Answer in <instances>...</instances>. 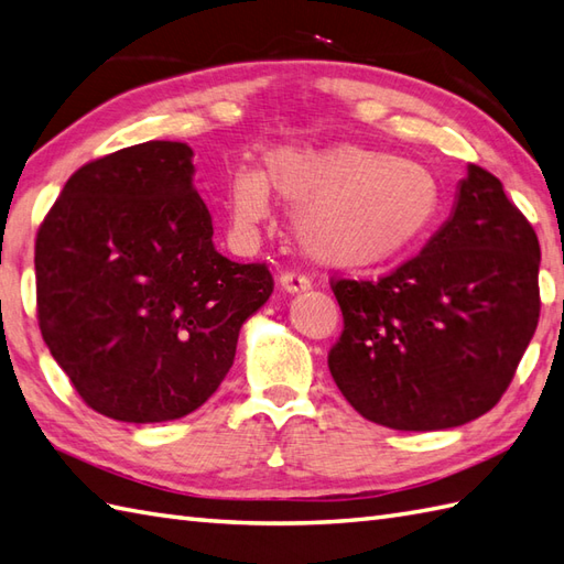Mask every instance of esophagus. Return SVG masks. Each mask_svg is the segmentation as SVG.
Instances as JSON below:
<instances>
[{
  "label": "esophagus",
  "mask_w": 564,
  "mask_h": 564,
  "mask_svg": "<svg viewBox=\"0 0 564 564\" xmlns=\"http://www.w3.org/2000/svg\"><path fill=\"white\" fill-rule=\"evenodd\" d=\"M280 284H282L284 292L296 294V292L308 290V286H311V278H306V274L296 272V270H284V272L280 274Z\"/></svg>",
  "instance_id": "esophagus-1"
}]
</instances>
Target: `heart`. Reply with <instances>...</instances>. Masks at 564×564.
I'll use <instances>...</instances> for the list:
<instances>
[{
	"mask_svg": "<svg viewBox=\"0 0 564 564\" xmlns=\"http://www.w3.org/2000/svg\"><path fill=\"white\" fill-rule=\"evenodd\" d=\"M270 191L299 209V236L333 265H379L427 231L440 185L422 164L365 147L278 149L268 169L239 166L229 178V212L239 229L268 217Z\"/></svg>",
	"mask_w": 564,
	"mask_h": 564,
	"instance_id": "obj_1",
	"label": "heart"
}]
</instances>
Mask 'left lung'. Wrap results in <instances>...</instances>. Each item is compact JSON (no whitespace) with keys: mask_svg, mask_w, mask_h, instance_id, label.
<instances>
[{"mask_svg":"<svg viewBox=\"0 0 564 564\" xmlns=\"http://www.w3.org/2000/svg\"><path fill=\"white\" fill-rule=\"evenodd\" d=\"M541 246L490 171L468 164L454 215L379 280H330L328 367L361 417L403 432L466 424L514 379L541 316Z\"/></svg>","mask_w":564,"mask_h":564,"instance_id":"obj_1","label":"left lung"}]
</instances>
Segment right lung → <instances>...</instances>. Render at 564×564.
I'll list each match as a JSON object with an SVG mask.
<instances>
[{
    "instance_id": "obj_1",
    "label": "right lung",
    "mask_w": 564,
    "mask_h": 564,
    "mask_svg": "<svg viewBox=\"0 0 564 564\" xmlns=\"http://www.w3.org/2000/svg\"><path fill=\"white\" fill-rule=\"evenodd\" d=\"M193 149L144 142L74 171L35 236L41 335L86 405L120 422L197 410L268 302L265 262L212 243Z\"/></svg>"
}]
</instances>
